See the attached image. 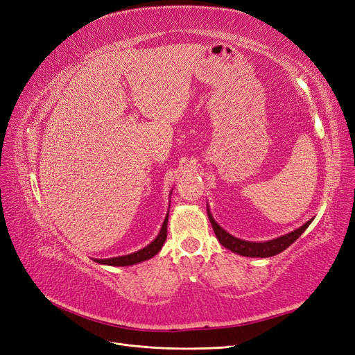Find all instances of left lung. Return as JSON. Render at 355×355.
Masks as SVG:
<instances>
[{"label":"left lung","instance_id":"8db88e82","mask_svg":"<svg viewBox=\"0 0 355 355\" xmlns=\"http://www.w3.org/2000/svg\"><path fill=\"white\" fill-rule=\"evenodd\" d=\"M207 209H208V216H209V221H211L212 228L215 232V236L220 240V243L224 248H227L228 250H232V252H234L237 255H242V257H249V258H268V257H274V255L283 252V250L288 249L295 242V240L306 230L308 225L313 223V220L306 221L304 225L296 228V230L284 234V236H280L277 239L267 240V242H249V240H242V239L232 236L230 233H227L224 228L214 220L208 205H207Z\"/></svg>","mask_w":355,"mask_h":355}]
</instances>
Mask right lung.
I'll return each mask as SVG.
<instances>
[{
    "label": "right lung",
    "instance_id": "right-lung-1",
    "mask_svg": "<svg viewBox=\"0 0 355 355\" xmlns=\"http://www.w3.org/2000/svg\"><path fill=\"white\" fill-rule=\"evenodd\" d=\"M166 227H168V214L164 220V224L161 227V232L156 236V239L150 245H147L146 248L137 250L134 254L130 255H122V257H116V258H107V259H97L98 264L103 266H113V267H128V266H134L139 264V262H143L146 259H150L155 255L159 254V250L162 249L165 240H166Z\"/></svg>",
    "mask_w": 355,
    "mask_h": 355
}]
</instances>
